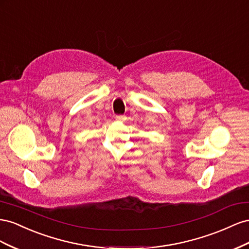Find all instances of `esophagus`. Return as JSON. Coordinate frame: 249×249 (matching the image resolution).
<instances>
[{"mask_svg":"<svg viewBox=\"0 0 249 249\" xmlns=\"http://www.w3.org/2000/svg\"><path fill=\"white\" fill-rule=\"evenodd\" d=\"M116 120L117 121H121V122H124V121L126 120V117L124 115H117L116 116Z\"/></svg>","mask_w":249,"mask_h":249,"instance_id":"1","label":"esophagus"}]
</instances>
